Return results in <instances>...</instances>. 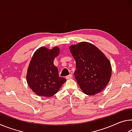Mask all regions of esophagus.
I'll return each mask as SVG.
<instances>
[{"mask_svg": "<svg viewBox=\"0 0 132 132\" xmlns=\"http://www.w3.org/2000/svg\"><path fill=\"white\" fill-rule=\"evenodd\" d=\"M72 77H73L72 75H69V76H67L66 77V79H71V78H72Z\"/></svg>", "mask_w": 132, "mask_h": 132, "instance_id": "1", "label": "esophagus"}]
</instances>
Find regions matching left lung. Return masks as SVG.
<instances>
[{"label":"left lung","instance_id":"8db88e82","mask_svg":"<svg viewBox=\"0 0 132 132\" xmlns=\"http://www.w3.org/2000/svg\"><path fill=\"white\" fill-rule=\"evenodd\" d=\"M69 50L76 63L75 77L83 93L94 95L101 92L111 77L108 58L95 45L87 42L71 45Z\"/></svg>","mask_w":132,"mask_h":132}]
</instances>
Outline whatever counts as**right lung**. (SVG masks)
Segmentation results:
<instances>
[{
    "label": "right lung",
    "mask_w": 132,
    "mask_h": 132,
    "mask_svg": "<svg viewBox=\"0 0 132 132\" xmlns=\"http://www.w3.org/2000/svg\"><path fill=\"white\" fill-rule=\"evenodd\" d=\"M59 52L57 46L52 50L43 46L38 49L33 55L26 78L28 86L37 95L52 97L66 82L64 78L59 76L58 69L53 64Z\"/></svg>",
    "instance_id": "1"
}]
</instances>
